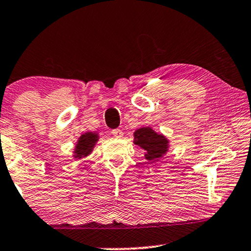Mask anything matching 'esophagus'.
I'll use <instances>...</instances> for the list:
<instances>
[{
    "label": "esophagus",
    "instance_id": "obj_1",
    "mask_svg": "<svg viewBox=\"0 0 251 251\" xmlns=\"http://www.w3.org/2000/svg\"><path fill=\"white\" fill-rule=\"evenodd\" d=\"M112 135L116 137V138H121V137L123 136V132H122V130H120V129H114V130H112Z\"/></svg>",
    "mask_w": 251,
    "mask_h": 251
}]
</instances>
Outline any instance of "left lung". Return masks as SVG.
<instances>
[{
    "label": "left lung",
    "instance_id": "obj_1",
    "mask_svg": "<svg viewBox=\"0 0 251 251\" xmlns=\"http://www.w3.org/2000/svg\"><path fill=\"white\" fill-rule=\"evenodd\" d=\"M133 143L146 151L145 157L149 161H157L168 151V140L164 136L156 133L150 126L136 130Z\"/></svg>",
    "mask_w": 251,
    "mask_h": 251
}]
</instances>
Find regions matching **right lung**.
<instances>
[{
    "label": "right lung",
    "instance_id": "right-lung-1",
    "mask_svg": "<svg viewBox=\"0 0 251 251\" xmlns=\"http://www.w3.org/2000/svg\"><path fill=\"white\" fill-rule=\"evenodd\" d=\"M97 140H98L97 133L87 132L84 133V135H82L76 144V147H75L74 156L77 157V159H81V157H85L87 155H89V154L91 153L92 149H94L95 144Z\"/></svg>",
    "mask_w": 251,
    "mask_h": 251
}]
</instances>
